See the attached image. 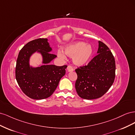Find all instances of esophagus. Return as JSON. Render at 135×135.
<instances>
[{"instance_id":"1","label":"esophagus","mask_w":135,"mask_h":135,"mask_svg":"<svg viewBox=\"0 0 135 135\" xmlns=\"http://www.w3.org/2000/svg\"><path fill=\"white\" fill-rule=\"evenodd\" d=\"M67 70L68 71H73V68L70 65H68L67 67Z\"/></svg>"}]
</instances>
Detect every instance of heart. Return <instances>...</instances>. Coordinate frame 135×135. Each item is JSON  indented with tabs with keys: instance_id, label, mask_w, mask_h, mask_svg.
I'll return each instance as SVG.
<instances>
[{
	"instance_id": "heart-1",
	"label": "heart",
	"mask_w": 135,
	"mask_h": 135,
	"mask_svg": "<svg viewBox=\"0 0 135 135\" xmlns=\"http://www.w3.org/2000/svg\"><path fill=\"white\" fill-rule=\"evenodd\" d=\"M64 52L69 56H73V61L74 64L78 66H83L87 64L91 59L93 49L91 45L85 44L83 42H78L65 48ZM57 54L60 57L65 58V55L61 52H58Z\"/></svg>"
}]
</instances>
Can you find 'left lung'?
<instances>
[{
    "instance_id": "8db88e82",
    "label": "left lung",
    "mask_w": 135,
    "mask_h": 135,
    "mask_svg": "<svg viewBox=\"0 0 135 135\" xmlns=\"http://www.w3.org/2000/svg\"><path fill=\"white\" fill-rule=\"evenodd\" d=\"M78 78L75 89L84 99L92 100L103 96L111 87L115 76V61L111 51L99 41L97 55L87 65L75 69Z\"/></svg>"
}]
</instances>
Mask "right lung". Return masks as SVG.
Segmentation results:
<instances>
[{"label": "right lung", "mask_w": 135, "mask_h": 135, "mask_svg": "<svg viewBox=\"0 0 135 135\" xmlns=\"http://www.w3.org/2000/svg\"><path fill=\"white\" fill-rule=\"evenodd\" d=\"M51 50L47 39L38 38L28 42L19 52L16 61V79L22 92L31 99L41 100L51 96L66 73V65L57 66L49 64L57 56L50 53ZM36 51L42 55L45 65L33 68L30 67L28 61Z\"/></svg>", "instance_id": "obj_1"}]
</instances>
